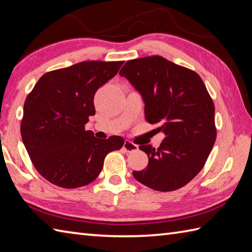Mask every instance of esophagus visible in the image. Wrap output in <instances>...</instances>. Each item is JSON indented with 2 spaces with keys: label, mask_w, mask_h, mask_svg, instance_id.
Masks as SVG:
<instances>
[{
  "label": "esophagus",
  "mask_w": 252,
  "mask_h": 252,
  "mask_svg": "<svg viewBox=\"0 0 252 252\" xmlns=\"http://www.w3.org/2000/svg\"><path fill=\"white\" fill-rule=\"evenodd\" d=\"M123 148H125L126 152L132 153V152H136L138 149V146L135 145V144H133L130 141H126L125 144H123Z\"/></svg>",
  "instance_id": "obj_1"
}]
</instances>
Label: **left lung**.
Here are the masks:
<instances>
[{
	"label": "left lung",
	"mask_w": 252,
	"mask_h": 252,
	"mask_svg": "<svg viewBox=\"0 0 252 252\" xmlns=\"http://www.w3.org/2000/svg\"><path fill=\"white\" fill-rule=\"evenodd\" d=\"M119 74L141 94L145 118L164 134L159 148L142 145L148 165L133 176L149 189L171 191L200 172L215 145V104L201 78L161 56L127 61Z\"/></svg>",
	"instance_id": "8db88e82"
}]
</instances>
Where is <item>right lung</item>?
I'll list each match as a JSON object with an SVG mask.
<instances>
[{"label": "right lung", "instance_id": "right-lung-1", "mask_svg": "<svg viewBox=\"0 0 252 252\" xmlns=\"http://www.w3.org/2000/svg\"><path fill=\"white\" fill-rule=\"evenodd\" d=\"M123 62H82L43 74L27 96L20 133L24 145L45 180L63 189L90 184L106 155L120 149L121 136L98 140L85 131L95 115L94 95L119 71Z\"/></svg>", "mask_w": 252, "mask_h": 252}]
</instances>
